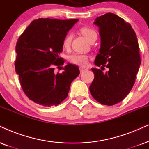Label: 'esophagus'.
Returning a JSON list of instances; mask_svg holds the SVG:
<instances>
[{"instance_id": "1", "label": "esophagus", "mask_w": 149, "mask_h": 149, "mask_svg": "<svg viewBox=\"0 0 149 149\" xmlns=\"http://www.w3.org/2000/svg\"><path fill=\"white\" fill-rule=\"evenodd\" d=\"M87 68H85V67H80V73H82V72H84V71H86L87 70Z\"/></svg>"}]
</instances>
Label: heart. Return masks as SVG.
<instances>
[{
  "label": "heart",
  "instance_id": "obj_1",
  "mask_svg": "<svg viewBox=\"0 0 149 149\" xmlns=\"http://www.w3.org/2000/svg\"><path fill=\"white\" fill-rule=\"evenodd\" d=\"M81 33L85 36L88 40H90L94 36L96 35L97 33L93 29H91L89 27H82L80 29ZM71 40H72V35L71 33H68L66 36L63 40V47L65 48H69L70 46ZM88 56L85 54H73L69 56L68 60L71 63L74 64V65L82 66H86L88 63Z\"/></svg>",
  "mask_w": 149,
  "mask_h": 149
}]
</instances>
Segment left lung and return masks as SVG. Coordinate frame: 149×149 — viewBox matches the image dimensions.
Instances as JSON below:
<instances>
[{
	"mask_svg": "<svg viewBox=\"0 0 149 149\" xmlns=\"http://www.w3.org/2000/svg\"><path fill=\"white\" fill-rule=\"evenodd\" d=\"M93 23L101 39L95 65L109 71L91 69L94 80L89 91L98 102L111 106L123 100L134 85L141 64L138 42L131 24L113 13L97 17Z\"/></svg>",
	"mask_w": 149,
	"mask_h": 149,
	"instance_id": "1",
	"label": "left lung"
}]
</instances>
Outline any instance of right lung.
Here are the masks:
<instances>
[{
	"mask_svg": "<svg viewBox=\"0 0 149 149\" xmlns=\"http://www.w3.org/2000/svg\"><path fill=\"white\" fill-rule=\"evenodd\" d=\"M78 19L38 18L33 20L17 41L16 72L29 99L43 107L57 106L67 98L72 81L80 74L76 65L68 63L62 73L54 67L63 65L58 54L63 40Z\"/></svg>",
	"mask_w": 149,
	"mask_h": 149,
	"instance_id": "1",
	"label": "right lung"
}]
</instances>
